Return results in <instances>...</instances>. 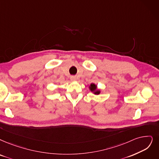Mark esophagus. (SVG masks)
I'll return each instance as SVG.
<instances>
[{"mask_svg": "<svg viewBox=\"0 0 159 159\" xmlns=\"http://www.w3.org/2000/svg\"><path fill=\"white\" fill-rule=\"evenodd\" d=\"M71 80H72V81L75 80V77H74V76H72V77H71Z\"/></svg>", "mask_w": 159, "mask_h": 159, "instance_id": "esophagus-1", "label": "esophagus"}]
</instances>
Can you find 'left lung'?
Here are the masks:
<instances>
[{
	"label": "left lung",
	"mask_w": 159,
	"mask_h": 159,
	"mask_svg": "<svg viewBox=\"0 0 159 159\" xmlns=\"http://www.w3.org/2000/svg\"><path fill=\"white\" fill-rule=\"evenodd\" d=\"M96 88H97V86L95 85L94 84H91V87H90V89H91V91H94L95 89H96ZM100 93V91H96L94 93V94H99Z\"/></svg>",
	"instance_id": "8db88e82"
}]
</instances>
